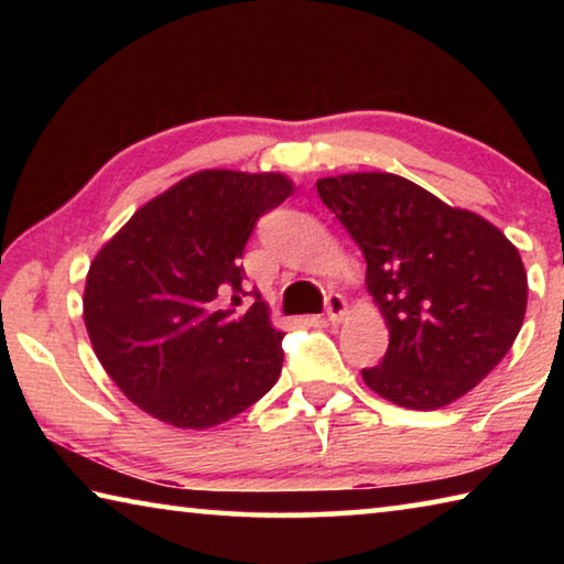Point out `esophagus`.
Instances as JSON below:
<instances>
[{
	"label": "esophagus",
	"mask_w": 564,
	"mask_h": 564,
	"mask_svg": "<svg viewBox=\"0 0 564 564\" xmlns=\"http://www.w3.org/2000/svg\"><path fill=\"white\" fill-rule=\"evenodd\" d=\"M346 313H348L346 299H343V295H338V293L328 295V301H326V316H328V321L333 323V326H336V323H340L343 318H346Z\"/></svg>",
	"instance_id": "esophagus-1"
}]
</instances>
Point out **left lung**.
<instances>
[{"label":"left lung","mask_w":564,"mask_h":564,"mask_svg":"<svg viewBox=\"0 0 564 564\" xmlns=\"http://www.w3.org/2000/svg\"><path fill=\"white\" fill-rule=\"evenodd\" d=\"M366 256V285L390 343L366 386L408 410L470 393L508 356L528 308V273L488 218L386 171L316 181Z\"/></svg>","instance_id":"1"}]
</instances>
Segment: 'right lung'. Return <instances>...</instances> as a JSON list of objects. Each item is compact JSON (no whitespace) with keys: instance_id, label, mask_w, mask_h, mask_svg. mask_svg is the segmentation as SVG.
I'll list each match as a JSON object with an SVG mask.
<instances>
[{"instance_id":"obj_1","label":"right lung","mask_w":564,"mask_h":564,"mask_svg":"<svg viewBox=\"0 0 564 564\" xmlns=\"http://www.w3.org/2000/svg\"><path fill=\"white\" fill-rule=\"evenodd\" d=\"M285 174L196 171L147 202L94 256L84 285L91 348L133 405L181 431L221 425L281 376L283 333L238 265ZM232 293V303L225 295Z\"/></svg>"}]
</instances>
